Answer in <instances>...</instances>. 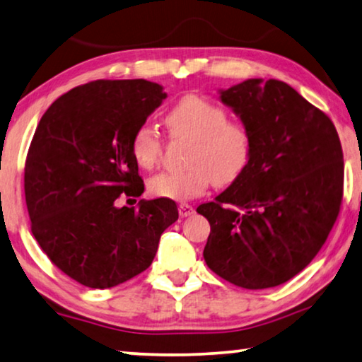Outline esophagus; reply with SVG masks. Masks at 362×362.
Masks as SVG:
<instances>
[{"instance_id": "esophagus-1", "label": "esophagus", "mask_w": 362, "mask_h": 362, "mask_svg": "<svg viewBox=\"0 0 362 362\" xmlns=\"http://www.w3.org/2000/svg\"><path fill=\"white\" fill-rule=\"evenodd\" d=\"M177 210H180V216L181 218H186V216H191L194 213V206L189 205V204H181L177 206Z\"/></svg>"}]
</instances>
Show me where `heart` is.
<instances>
[{
    "mask_svg": "<svg viewBox=\"0 0 362 362\" xmlns=\"http://www.w3.org/2000/svg\"><path fill=\"white\" fill-rule=\"evenodd\" d=\"M175 138L189 139L187 167L162 171L149 180L156 197L187 200L202 194L213 181L229 185L240 176L250 158V134L239 122L228 120L226 110L200 96H186L165 117ZM162 138L151 125H142L133 136V157L149 170L162 156Z\"/></svg>",
    "mask_w": 362,
    "mask_h": 362,
    "instance_id": "obj_1",
    "label": "heart"
}]
</instances>
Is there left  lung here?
Wrapping results in <instances>:
<instances>
[{"mask_svg": "<svg viewBox=\"0 0 362 362\" xmlns=\"http://www.w3.org/2000/svg\"><path fill=\"white\" fill-rule=\"evenodd\" d=\"M218 93L248 129L250 158L215 202L197 206L211 228L205 263L237 287L281 286L311 263L339 216V134L284 81L250 78Z\"/></svg>", "mask_w": 362, "mask_h": 362, "instance_id": "obj_1", "label": "left lung"}]
</instances>
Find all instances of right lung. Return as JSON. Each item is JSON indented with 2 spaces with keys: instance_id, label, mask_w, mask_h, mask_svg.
<instances>
[{
  "instance_id": "right-lung-1",
  "label": "right lung",
  "mask_w": 362,
  "mask_h": 362,
  "mask_svg": "<svg viewBox=\"0 0 362 362\" xmlns=\"http://www.w3.org/2000/svg\"><path fill=\"white\" fill-rule=\"evenodd\" d=\"M167 93L147 80H98L62 94L45 112L25 162L35 239L81 286L110 288L149 268L160 235L177 220L171 199L139 197L132 141Z\"/></svg>"
}]
</instances>
